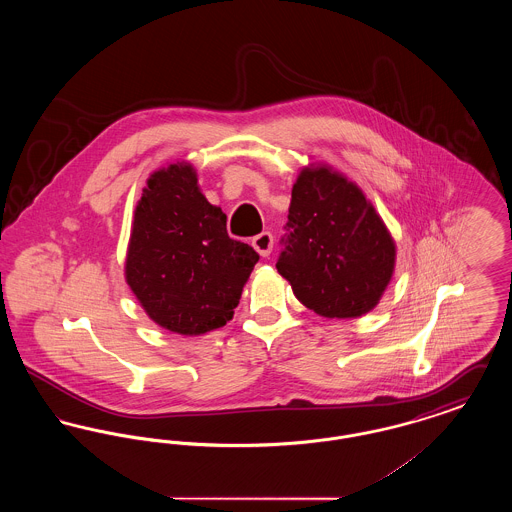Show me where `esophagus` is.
I'll list each match as a JSON object with an SVG mask.
<instances>
[{"mask_svg":"<svg viewBox=\"0 0 512 512\" xmlns=\"http://www.w3.org/2000/svg\"><path fill=\"white\" fill-rule=\"evenodd\" d=\"M251 245L255 247V251L261 255V257H268L270 251H272V245H274V238L270 232H261L259 236H255L251 240Z\"/></svg>","mask_w":512,"mask_h":512,"instance_id":"esophagus-1","label":"esophagus"}]
</instances>
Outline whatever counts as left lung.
<instances>
[{
  "label": "left lung",
  "mask_w": 512,
  "mask_h": 512,
  "mask_svg": "<svg viewBox=\"0 0 512 512\" xmlns=\"http://www.w3.org/2000/svg\"><path fill=\"white\" fill-rule=\"evenodd\" d=\"M278 272L326 318L372 311L395 268V242L357 184L328 165L305 167L292 190Z\"/></svg>",
  "instance_id": "obj_1"
}]
</instances>
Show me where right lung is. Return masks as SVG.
Wrapping results in <instances>:
<instances>
[{
	"instance_id": "right-lung-1",
	"label": "right lung",
	"mask_w": 512,
	"mask_h": 512,
	"mask_svg": "<svg viewBox=\"0 0 512 512\" xmlns=\"http://www.w3.org/2000/svg\"><path fill=\"white\" fill-rule=\"evenodd\" d=\"M257 251L226 232V215L197 186L190 163L147 178L136 205L124 276L147 317L199 336L234 317Z\"/></svg>"
}]
</instances>
